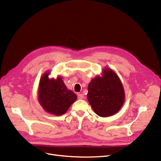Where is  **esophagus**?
<instances>
[{"label": "esophagus", "mask_w": 161, "mask_h": 161, "mask_svg": "<svg viewBox=\"0 0 161 161\" xmlns=\"http://www.w3.org/2000/svg\"><path fill=\"white\" fill-rule=\"evenodd\" d=\"M83 98H84V95H83V94L79 93V94L78 95V99H83Z\"/></svg>", "instance_id": "34e87169"}]
</instances>
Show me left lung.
Returning a JSON list of instances; mask_svg holds the SVG:
<instances>
[{"label": "left lung", "mask_w": 161, "mask_h": 161, "mask_svg": "<svg viewBox=\"0 0 161 161\" xmlns=\"http://www.w3.org/2000/svg\"><path fill=\"white\" fill-rule=\"evenodd\" d=\"M87 97L95 114L106 117L120 110L125 95L119 76L111 69L104 68L102 76H96L89 83Z\"/></svg>", "instance_id": "1"}]
</instances>
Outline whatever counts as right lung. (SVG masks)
Instances as JSON below:
<instances>
[{"mask_svg": "<svg viewBox=\"0 0 161 161\" xmlns=\"http://www.w3.org/2000/svg\"><path fill=\"white\" fill-rule=\"evenodd\" d=\"M49 74L50 72L47 71L40 78L38 100L47 113L60 116L67 112L77 99V96L67 89L61 77L49 78Z\"/></svg>", "mask_w": 161, "mask_h": 161, "instance_id": "right-lung-1", "label": "right lung"}]
</instances>
